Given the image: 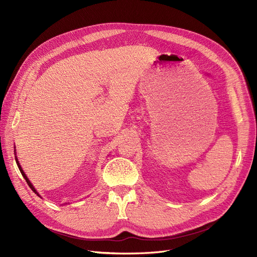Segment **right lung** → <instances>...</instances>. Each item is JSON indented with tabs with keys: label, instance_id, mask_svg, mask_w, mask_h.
<instances>
[{
	"label": "right lung",
	"instance_id": "obj_1",
	"mask_svg": "<svg viewBox=\"0 0 257 257\" xmlns=\"http://www.w3.org/2000/svg\"><path fill=\"white\" fill-rule=\"evenodd\" d=\"M16 162H17V165H18V167H19V170H20V173H21V175H22V176H23V178H25V179H26V181H27V183H28V185H29V186H30V188H31V189H32V191H33V192H34V193H35V194H37V195H38V193H37V192H36V190H35V189H34V186H33V185H32V183H31V182H30V180H29V179H28V177H27V176H26V174H25V173H23V170H22V168H21V166H20V165H19V162H18V160H17V158H16Z\"/></svg>",
	"mask_w": 257,
	"mask_h": 257
}]
</instances>
